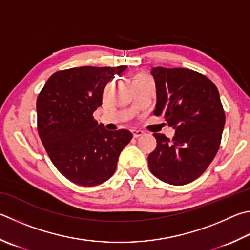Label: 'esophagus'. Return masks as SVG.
<instances>
[{
    "instance_id": "34e87169",
    "label": "esophagus",
    "mask_w": 250,
    "mask_h": 250,
    "mask_svg": "<svg viewBox=\"0 0 250 250\" xmlns=\"http://www.w3.org/2000/svg\"><path fill=\"white\" fill-rule=\"evenodd\" d=\"M132 134H133V138L138 139L139 137H142L144 133H143V131H141V130H133Z\"/></svg>"
}]
</instances>
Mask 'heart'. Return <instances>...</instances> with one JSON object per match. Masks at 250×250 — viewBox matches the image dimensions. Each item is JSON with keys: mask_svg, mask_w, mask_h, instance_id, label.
<instances>
[{"mask_svg": "<svg viewBox=\"0 0 250 250\" xmlns=\"http://www.w3.org/2000/svg\"><path fill=\"white\" fill-rule=\"evenodd\" d=\"M137 78H144V76H142V75H139V76H137Z\"/></svg>", "mask_w": 250, "mask_h": 250, "instance_id": "heart-1", "label": "heart"}]
</instances>
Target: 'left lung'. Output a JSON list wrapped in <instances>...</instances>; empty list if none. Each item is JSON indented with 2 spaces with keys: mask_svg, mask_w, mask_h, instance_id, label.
<instances>
[{
  "mask_svg": "<svg viewBox=\"0 0 250 250\" xmlns=\"http://www.w3.org/2000/svg\"><path fill=\"white\" fill-rule=\"evenodd\" d=\"M156 85L155 116L175 129L171 140L154 133L156 148L147 157L152 174L181 186L200 177L219 151L225 112L219 90L206 75L189 69L153 67Z\"/></svg>",
  "mask_w": 250,
  "mask_h": 250,
  "instance_id": "obj_1",
  "label": "left lung"
}]
</instances>
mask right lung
<instances>
[{
    "label": "right lung",
    "instance_id": "add662e5",
    "mask_svg": "<svg viewBox=\"0 0 250 250\" xmlns=\"http://www.w3.org/2000/svg\"><path fill=\"white\" fill-rule=\"evenodd\" d=\"M125 69L81 66L58 71L38 95L40 140L56 168L72 183L83 187L105 183L132 139L130 131H108L93 117L102 106L108 82Z\"/></svg>",
    "mask_w": 250,
    "mask_h": 250
}]
</instances>
